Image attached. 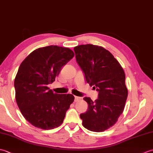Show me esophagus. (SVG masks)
I'll list each match as a JSON object with an SVG mask.
<instances>
[{"label": "esophagus", "instance_id": "obj_1", "mask_svg": "<svg viewBox=\"0 0 153 153\" xmlns=\"http://www.w3.org/2000/svg\"><path fill=\"white\" fill-rule=\"evenodd\" d=\"M74 98H75V100H74V101H75V102H77V101H78V100H79L82 99V98H81V97H77V96H75V97H74Z\"/></svg>", "mask_w": 153, "mask_h": 153}]
</instances>
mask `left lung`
I'll return each instance as SVG.
<instances>
[{
  "label": "left lung",
  "mask_w": 153,
  "mask_h": 153,
  "mask_svg": "<svg viewBox=\"0 0 153 153\" xmlns=\"http://www.w3.org/2000/svg\"><path fill=\"white\" fill-rule=\"evenodd\" d=\"M74 50L87 83L99 92L95 102L89 97L83 98L88 109L80 114L83 126L91 131H104L115 124L124 109L128 97L124 71L113 55L102 47L82 45Z\"/></svg>",
  "instance_id": "left-lung-1"
}]
</instances>
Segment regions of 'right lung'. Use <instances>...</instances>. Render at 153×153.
I'll list each match as a JSON object with an SVG mask.
<instances>
[{"label": "right lung", "mask_w": 153, "mask_h": 153, "mask_svg": "<svg viewBox=\"0 0 153 153\" xmlns=\"http://www.w3.org/2000/svg\"><path fill=\"white\" fill-rule=\"evenodd\" d=\"M74 56L70 48L51 45L35 50L19 66L14 80L16 102L33 126L51 129L62 123L74 97L54 93L47 85Z\"/></svg>", "instance_id": "right-lung-1"}]
</instances>
